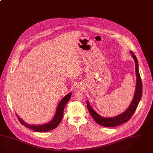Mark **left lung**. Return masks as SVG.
Here are the masks:
<instances>
[{
    "label": "left lung",
    "instance_id": "obj_1",
    "mask_svg": "<svg viewBox=\"0 0 153 153\" xmlns=\"http://www.w3.org/2000/svg\"><path fill=\"white\" fill-rule=\"evenodd\" d=\"M130 53L132 54V57H133L135 61V73L137 77L136 81V89L135 92L134 98L130 104L128 109L123 112L120 115L117 116L111 117V118H104L100 116L98 114L93 110L90 106L89 103L87 101V107L88 110L92 116L94 120L98 124L103 126L105 127H114L124 123L128 121L134 114L138 104L141 100V97L142 95V83L141 80V76L138 70V60L132 51H130Z\"/></svg>",
    "mask_w": 153,
    "mask_h": 153
}]
</instances>
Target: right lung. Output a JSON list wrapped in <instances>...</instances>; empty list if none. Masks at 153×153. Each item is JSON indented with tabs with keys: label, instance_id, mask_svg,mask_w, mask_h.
I'll list each match as a JSON object with an SVG mask.
<instances>
[{
	"label": "right lung",
	"instance_id": "obj_1",
	"mask_svg": "<svg viewBox=\"0 0 153 153\" xmlns=\"http://www.w3.org/2000/svg\"><path fill=\"white\" fill-rule=\"evenodd\" d=\"M71 94H72V93H69L66 96H65L61 100V101L58 105L57 110H56V112L53 119L49 123H45L44 125H30L26 123L18 116L19 122H20L21 124L24 125L25 127L31 129L32 130H34L35 131H37V132L49 131L50 130L54 129L59 125V124L61 122V120L63 117L64 109L65 108V105L69 101L71 97Z\"/></svg>",
	"mask_w": 153,
	"mask_h": 153
}]
</instances>
